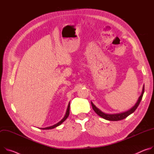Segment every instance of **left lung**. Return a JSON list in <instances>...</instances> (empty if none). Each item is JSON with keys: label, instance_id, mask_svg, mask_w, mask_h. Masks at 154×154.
Segmentation results:
<instances>
[{"label": "left lung", "instance_id": "1", "mask_svg": "<svg viewBox=\"0 0 154 154\" xmlns=\"http://www.w3.org/2000/svg\"><path fill=\"white\" fill-rule=\"evenodd\" d=\"M144 92V86H143V91H142V93L140 95V97H139L137 102H136V104L134 105V106H133L131 109H130L128 111H126L125 112H120V113H117V114H107V113H105L103 112H102L100 109H98V108H97L94 104L91 101V105L92 106L93 109L94 110V111L100 117H101L102 118H103L106 120L108 121H121L122 120V119L126 118L127 117H128L129 115H130L131 114H132L136 109V108H138V106H139V104L140 103L141 100L143 98V94Z\"/></svg>", "mask_w": 154, "mask_h": 154}]
</instances>
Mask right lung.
<instances>
[{
	"label": "right lung",
	"mask_w": 154,
	"mask_h": 154,
	"mask_svg": "<svg viewBox=\"0 0 154 154\" xmlns=\"http://www.w3.org/2000/svg\"><path fill=\"white\" fill-rule=\"evenodd\" d=\"M70 103L69 102V103H68V108H67L66 111V113H65V116L63 117V118L62 119V120H61L60 122H59L58 123H57V124H56L55 125H52V126L48 127H45V128H40V129H42V130H49V129H53V128H54L57 127V126L60 125L61 124H62V123H63V122L66 120V118L68 117V116H69V114H70Z\"/></svg>",
	"instance_id": "add662e5"
}]
</instances>
